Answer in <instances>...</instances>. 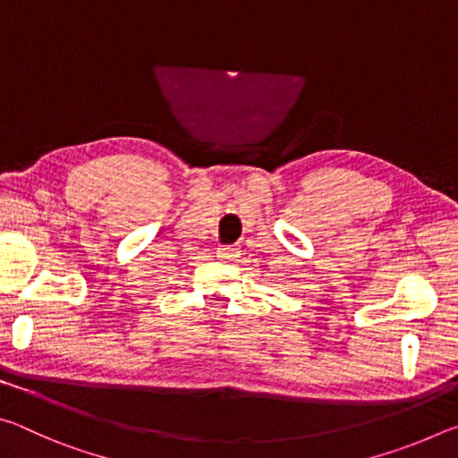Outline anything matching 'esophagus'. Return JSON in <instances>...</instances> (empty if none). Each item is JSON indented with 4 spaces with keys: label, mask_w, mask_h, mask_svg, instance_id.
<instances>
[{
    "label": "esophagus",
    "mask_w": 458,
    "mask_h": 458,
    "mask_svg": "<svg viewBox=\"0 0 458 458\" xmlns=\"http://www.w3.org/2000/svg\"><path fill=\"white\" fill-rule=\"evenodd\" d=\"M216 257H218L220 260H236L240 257V248L236 246H220L218 250H216Z\"/></svg>",
    "instance_id": "esophagus-1"
}]
</instances>
